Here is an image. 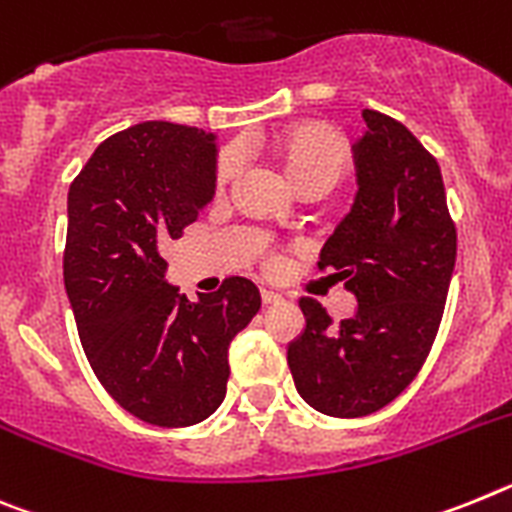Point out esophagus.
I'll list each match as a JSON object with an SVG mask.
<instances>
[{
    "label": "esophagus",
    "instance_id": "1",
    "mask_svg": "<svg viewBox=\"0 0 512 512\" xmlns=\"http://www.w3.org/2000/svg\"><path fill=\"white\" fill-rule=\"evenodd\" d=\"M262 304L265 306H275V304H281V296H278V293L275 291H270V288H262Z\"/></svg>",
    "mask_w": 512,
    "mask_h": 512
}]
</instances>
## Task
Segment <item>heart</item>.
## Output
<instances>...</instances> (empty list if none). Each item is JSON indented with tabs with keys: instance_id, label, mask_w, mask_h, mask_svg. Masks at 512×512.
Listing matches in <instances>:
<instances>
[{
	"instance_id": "obj_1",
	"label": "heart",
	"mask_w": 512,
	"mask_h": 512,
	"mask_svg": "<svg viewBox=\"0 0 512 512\" xmlns=\"http://www.w3.org/2000/svg\"><path fill=\"white\" fill-rule=\"evenodd\" d=\"M275 154L281 157L286 175L291 177L296 188L314 180L335 185L350 159L348 144L340 133L317 121L296 123V126L286 128L275 139ZM239 167H242V159L237 151L221 154L219 164H216V182L221 188L239 175Z\"/></svg>"
}]
</instances>
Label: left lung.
I'll return each instance as SVG.
<instances>
[{
    "mask_svg": "<svg viewBox=\"0 0 512 512\" xmlns=\"http://www.w3.org/2000/svg\"><path fill=\"white\" fill-rule=\"evenodd\" d=\"M355 151L358 193L319 252L358 299L332 324L301 299L306 327L288 345V368L306 404L330 417H363L397 399L428 358L456 265V226L441 167L399 121L363 110Z\"/></svg>",
    "mask_w": 512,
    "mask_h": 512,
    "instance_id": "left-lung-1",
    "label": "left lung"
}]
</instances>
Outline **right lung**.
Here are the masks:
<instances>
[{
    "instance_id": "obj_1",
    "label": "right lung",
    "mask_w": 512,
    "mask_h": 512,
    "mask_svg": "<svg viewBox=\"0 0 512 512\" xmlns=\"http://www.w3.org/2000/svg\"><path fill=\"white\" fill-rule=\"evenodd\" d=\"M216 190V136L146 121L102 141L69 188L64 286L79 340L110 397L159 428L219 410L229 345L260 311L247 278L188 301L164 281L167 239Z\"/></svg>"
}]
</instances>
